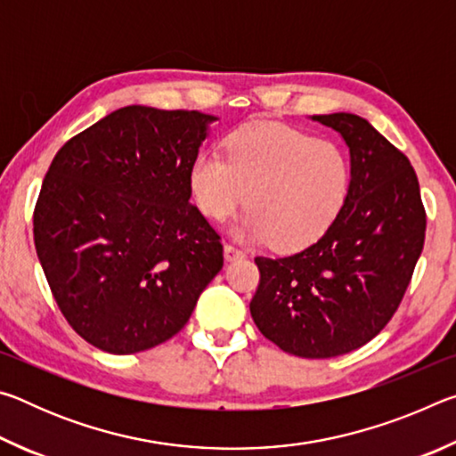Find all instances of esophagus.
I'll return each instance as SVG.
<instances>
[{
  "instance_id": "34e87169",
  "label": "esophagus",
  "mask_w": 456,
  "mask_h": 456,
  "mask_svg": "<svg viewBox=\"0 0 456 456\" xmlns=\"http://www.w3.org/2000/svg\"><path fill=\"white\" fill-rule=\"evenodd\" d=\"M241 257H245L243 249H239V247L233 245V243L225 245V261H235V259H241Z\"/></svg>"
}]
</instances>
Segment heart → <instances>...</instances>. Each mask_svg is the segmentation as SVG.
Returning <instances> with one entry per match:
<instances>
[{
	"mask_svg": "<svg viewBox=\"0 0 456 456\" xmlns=\"http://www.w3.org/2000/svg\"><path fill=\"white\" fill-rule=\"evenodd\" d=\"M192 199L207 217L223 221L247 199L235 233L296 249L336 219L350 189V160L338 144L304 130L256 122L235 130L227 157L200 151L191 163Z\"/></svg>",
	"mask_w": 456,
	"mask_h": 456,
	"instance_id": "heart-1",
	"label": "heart"
}]
</instances>
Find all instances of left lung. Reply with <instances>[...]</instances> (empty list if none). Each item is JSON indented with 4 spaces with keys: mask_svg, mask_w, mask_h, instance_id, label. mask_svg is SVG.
Returning <instances> with one entry per match:
<instances>
[{
    "mask_svg": "<svg viewBox=\"0 0 456 456\" xmlns=\"http://www.w3.org/2000/svg\"><path fill=\"white\" fill-rule=\"evenodd\" d=\"M350 149V189L318 241L256 257L249 310L261 334L299 358H334L370 342L403 302L427 231L420 187L403 152L356 114H318Z\"/></svg>",
    "mask_w": 456,
    "mask_h": 456,
    "instance_id": "1",
    "label": "left lung"
}]
</instances>
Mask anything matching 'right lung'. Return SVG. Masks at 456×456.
<instances>
[{"label":"right lung","instance_id":"obj_1","mask_svg":"<svg viewBox=\"0 0 456 456\" xmlns=\"http://www.w3.org/2000/svg\"><path fill=\"white\" fill-rule=\"evenodd\" d=\"M215 120L125 106L53 157L34 211L37 259L60 312L96 348L167 342L221 272V237L191 205L189 184Z\"/></svg>","mask_w":456,"mask_h":456}]
</instances>
